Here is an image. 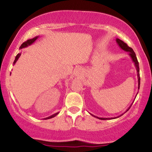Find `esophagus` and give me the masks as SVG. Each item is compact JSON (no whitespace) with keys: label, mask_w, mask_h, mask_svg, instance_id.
<instances>
[{"label":"esophagus","mask_w":152,"mask_h":152,"mask_svg":"<svg viewBox=\"0 0 152 152\" xmlns=\"http://www.w3.org/2000/svg\"><path fill=\"white\" fill-rule=\"evenodd\" d=\"M80 71H81V69H77V71H76V73H77V74H79Z\"/></svg>","instance_id":"1"}]
</instances>
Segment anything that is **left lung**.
<instances>
[{
    "mask_svg": "<svg viewBox=\"0 0 152 152\" xmlns=\"http://www.w3.org/2000/svg\"><path fill=\"white\" fill-rule=\"evenodd\" d=\"M116 43H117V44L118 45V46H119L122 50H125V51H126V52H128L129 55V56L131 57V58H132V61H133V62L134 63V65H135L136 69H137V71L138 89H139V87H140V76H139V62H138L137 58V56H136V54H135V53H134V51L133 50V49H132V48H131V47H129V46H127L126 43H125L123 41H121V40L118 39V38H116ZM132 105L130 106V107H131V106H132ZM130 107L126 110V112L127 111H128L129 109H130ZM123 114L120 115L119 116H122V115H123ZM91 115H92V114H91ZM92 116H94V115H92ZM94 116V117L98 118H99V119H101V120L113 119V118H116L119 117V116H117V117H114V118H99V117H98V116Z\"/></svg>",
    "mask_w": 152,
    "mask_h": 152,
    "instance_id": "8db88e82",
    "label": "left lung"
}]
</instances>
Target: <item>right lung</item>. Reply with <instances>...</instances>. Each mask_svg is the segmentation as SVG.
I'll use <instances>...</instances> for the list:
<instances>
[{
    "instance_id": "right-lung-1",
    "label": "right lung",
    "mask_w": 152,
    "mask_h": 152,
    "mask_svg": "<svg viewBox=\"0 0 152 152\" xmlns=\"http://www.w3.org/2000/svg\"><path fill=\"white\" fill-rule=\"evenodd\" d=\"M38 38V36H36V37L34 38H32V39L27 40V41H26V42H24V43H22L21 46H20V49H21V48H26V47H27V46H30V45L32 44V43H34L35 42V41H36V40H37V38ZM20 54H21L20 53H19L17 54V56H15V58L14 62H13V64H15V63H16L17 61H18V59L19 58V57L20 56ZM58 114V113H56V114H53V115H51V116H48V117L45 118L44 119H49V118H51L54 117V116H56V115Z\"/></svg>"
}]
</instances>
